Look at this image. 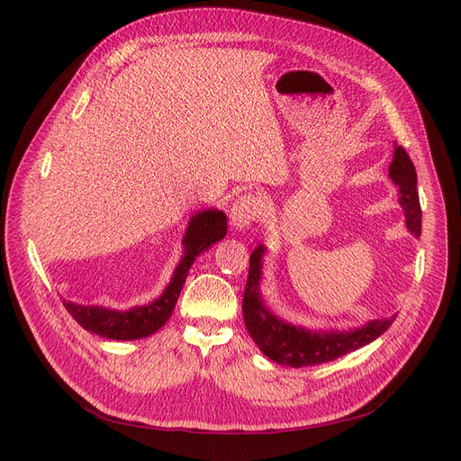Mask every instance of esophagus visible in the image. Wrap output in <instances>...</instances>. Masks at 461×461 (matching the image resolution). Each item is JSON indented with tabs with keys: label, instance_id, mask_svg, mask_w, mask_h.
<instances>
[{
	"label": "esophagus",
	"instance_id": "esophagus-1",
	"mask_svg": "<svg viewBox=\"0 0 461 461\" xmlns=\"http://www.w3.org/2000/svg\"><path fill=\"white\" fill-rule=\"evenodd\" d=\"M261 212H263V198L258 196V194H245V196L237 198L235 203L231 205L230 218H231L233 228L247 230L258 221Z\"/></svg>",
	"mask_w": 461,
	"mask_h": 461
}]
</instances>
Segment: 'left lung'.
I'll use <instances>...</instances> for the list:
<instances>
[{
    "label": "left lung",
    "mask_w": 461,
    "mask_h": 461,
    "mask_svg": "<svg viewBox=\"0 0 461 461\" xmlns=\"http://www.w3.org/2000/svg\"><path fill=\"white\" fill-rule=\"evenodd\" d=\"M389 176L400 186V205L405 211L407 228L415 235H420L422 209L417 192V172L413 160L409 158L402 145H396L394 158L391 162ZM263 245L256 247L250 254L249 278L243 295V318L252 340L258 348L278 365L304 368L330 362L338 357L348 355L362 346L374 342L389 329L396 316L370 321L366 327L351 332H312L301 327L284 323L265 308L259 297V275H261Z\"/></svg>",
    "instance_id": "8db88e82"
}]
</instances>
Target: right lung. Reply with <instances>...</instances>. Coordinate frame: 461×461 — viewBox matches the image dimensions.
<instances>
[{
  "label": "right lung",
  "instance_id": "1",
  "mask_svg": "<svg viewBox=\"0 0 461 461\" xmlns=\"http://www.w3.org/2000/svg\"><path fill=\"white\" fill-rule=\"evenodd\" d=\"M226 231L228 221L222 211L209 209L192 216L183 240L185 256L177 265L174 278L166 287V292L149 304L134 306L127 312L108 310L103 306H82L67 301L63 304L70 316L78 321V325L93 334L110 338V340H138V338L149 336L172 316L194 259L212 243H216V240H221Z\"/></svg>",
  "mask_w": 461,
  "mask_h": 461
}]
</instances>
